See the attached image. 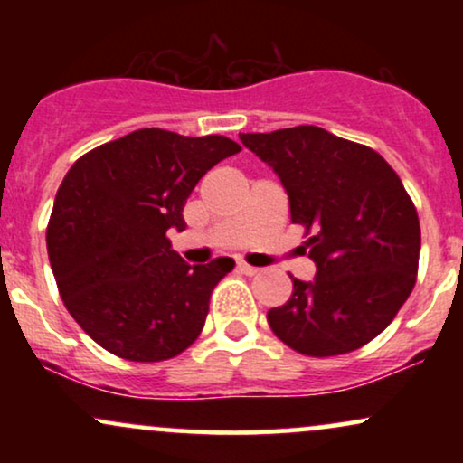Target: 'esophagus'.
I'll return each mask as SVG.
<instances>
[{
	"mask_svg": "<svg viewBox=\"0 0 463 463\" xmlns=\"http://www.w3.org/2000/svg\"><path fill=\"white\" fill-rule=\"evenodd\" d=\"M237 269L241 274H246V276H254V274H259V268H254V265H248L246 261H239L237 263Z\"/></svg>",
	"mask_w": 463,
	"mask_h": 463,
	"instance_id": "esophagus-1",
	"label": "esophagus"
}]
</instances>
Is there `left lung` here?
<instances>
[{"instance_id":"1","label":"left lung","mask_w":463,"mask_h":463,"mask_svg":"<svg viewBox=\"0 0 463 463\" xmlns=\"http://www.w3.org/2000/svg\"><path fill=\"white\" fill-rule=\"evenodd\" d=\"M272 165L316 261L311 283L268 311L276 337L307 357L353 353L383 333L418 276L420 222L390 163L317 126L239 135Z\"/></svg>"}]
</instances>
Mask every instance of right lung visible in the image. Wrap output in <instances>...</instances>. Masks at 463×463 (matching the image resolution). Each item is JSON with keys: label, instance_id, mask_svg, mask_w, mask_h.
<instances>
[{"label": "right lung", "instance_id": "add662e5", "mask_svg": "<svg viewBox=\"0 0 463 463\" xmlns=\"http://www.w3.org/2000/svg\"><path fill=\"white\" fill-rule=\"evenodd\" d=\"M241 146L228 137L141 128L80 156L58 187L47 254L84 333L121 359H172L198 339L228 257L187 265L169 228L198 180Z\"/></svg>", "mask_w": 463, "mask_h": 463}]
</instances>
